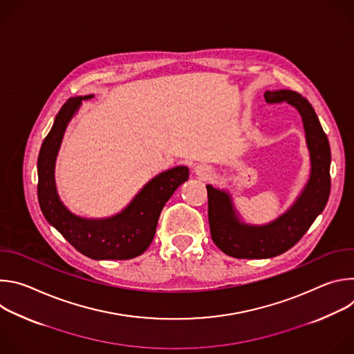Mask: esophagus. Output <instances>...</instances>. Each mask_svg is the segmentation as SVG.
<instances>
[{"label":"esophagus","instance_id":"obj_1","mask_svg":"<svg viewBox=\"0 0 354 354\" xmlns=\"http://www.w3.org/2000/svg\"><path fill=\"white\" fill-rule=\"evenodd\" d=\"M194 172H196V175H197V176H200L201 179H207V178H210V176L213 175V169H212V167L205 165V164L197 165V167L194 168Z\"/></svg>","mask_w":354,"mask_h":354}]
</instances>
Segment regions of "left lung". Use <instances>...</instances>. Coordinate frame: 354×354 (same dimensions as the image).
<instances>
[{
  "mask_svg": "<svg viewBox=\"0 0 354 354\" xmlns=\"http://www.w3.org/2000/svg\"><path fill=\"white\" fill-rule=\"evenodd\" d=\"M268 104L287 102L301 115L311 158V175L294 205L265 225L239 220L228 192L207 185L209 224L214 243L238 259H266L284 254L304 235L325 209L330 193V147L308 100L295 91H266Z\"/></svg>",
  "mask_w": 354,
  "mask_h": 354,
  "instance_id": "8db88e82",
  "label": "left lung"
}]
</instances>
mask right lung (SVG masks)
<instances>
[{
  "label": "right lung",
  "instance_id": "obj_1",
  "mask_svg": "<svg viewBox=\"0 0 354 354\" xmlns=\"http://www.w3.org/2000/svg\"><path fill=\"white\" fill-rule=\"evenodd\" d=\"M70 97L57 113L37 158V197L44 218L78 252L95 261H124L138 255L153 242L160 214L174 192L189 178L187 167L164 171L142 186L129 206L108 218H82L73 214L57 194L55 165L68 122L82 100Z\"/></svg>",
  "mask_w": 354,
  "mask_h": 354
}]
</instances>
